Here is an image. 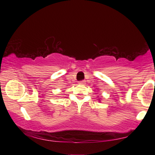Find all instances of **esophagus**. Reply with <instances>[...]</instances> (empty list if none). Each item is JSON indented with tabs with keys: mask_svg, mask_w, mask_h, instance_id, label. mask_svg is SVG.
<instances>
[{
	"mask_svg": "<svg viewBox=\"0 0 155 155\" xmlns=\"http://www.w3.org/2000/svg\"><path fill=\"white\" fill-rule=\"evenodd\" d=\"M79 84H82V85H84V84H85V81H84V80H82V81H80V82H79Z\"/></svg>",
	"mask_w": 155,
	"mask_h": 155,
	"instance_id": "34e87169",
	"label": "esophagus"
}]
</instances>
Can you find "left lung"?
<instances>
[{"label": "left lung", "instance_id": "1", "mask_svg": "<svg viewBox=\"0 0 155 155\" xmlns=\"http://www.w3.org/2000/svg\"><path fill=\"white\" fill-rule=\"evenodd\" d=\"M100 99H98V100H99V101H101V100H100Z\"/></svg>", "mask_w": 155, "mask_h": 155}]
</instances>
